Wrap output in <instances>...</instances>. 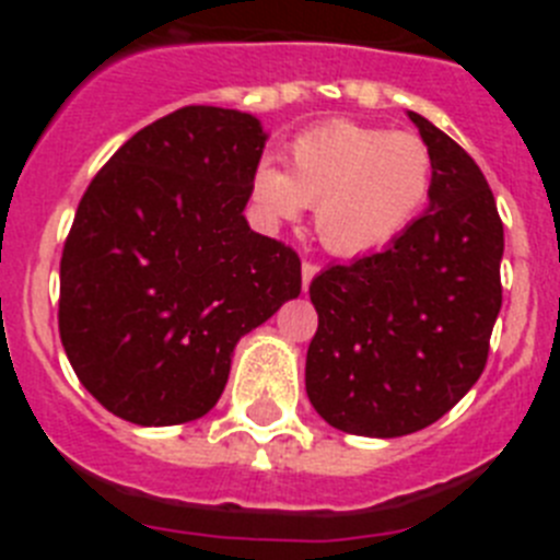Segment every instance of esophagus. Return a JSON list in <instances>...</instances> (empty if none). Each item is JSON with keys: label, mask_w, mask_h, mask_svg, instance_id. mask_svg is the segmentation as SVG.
<instances>
[{"label": "esophagus", "mask_w": 560, "mask_h": 560, "mask_svg": "<svg viewBox=\"0 0 560 560\" xmlns=\"http://www.w3.org/2000/svg\"><path fill=\"white\" fill-rule=\"evenodd\" d=\"M316 275H319V266L311 264V260H305V264H303V291H308L311 280H314Z\"/></svg>", "instance_id": "34e87169"}]
</instances>
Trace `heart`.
I'll use <instances>...</instances> for the list:
<instances>
[{"instance_id":"obj_1","label":"heart","mask_w":560,"mask_h":560,"mask_svg":"<svg viewBox=\"0 0 560 560\" xmlns=\"http://www.w3.org/2000/svg\"><path fill=\"white\" fill-rule=\"evenodd\" d=\"M289 173L257 162L252 205L269 226L316 207V235L345 257L387 249L418 221L434 185L432 151L420 137L334 120L291 142Z\"/></svg>"}]
</instances>
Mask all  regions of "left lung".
<instances>
[{"mask_svg":"<svg viewBox=\"0 0 560 560\" xmlns=\"http://www.w3.org/2000/svg\"><path fill=\"white\" fill-rule=\"evenodd\" d=\"M434 162L427 212L384 252L328 266L308 294L319 328L305 393L330 427L404 438L477 384L502 308L504 230L477 162L407 112Z\"/></svg>","mask_w":560,"mask_h":560,"instance_id":"left-lung-1","label":"left lung"}]
</instances>
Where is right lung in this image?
<instances>
[{
	"label": "right lung",
	"instance_id": "obj_1",
	"mask_svg": "<svg viewBox=\"0 0 560 560\" xmlns=\"http://www.w3.org/2000/svg\"><path fill=\"white\" fill-rule=\"evenodd\" d=\"M266 140L252 114L185 106L133 133L83 192L58 330L117 418L176 427L210 412L241 336L300 294V257L244 215Z\"/></svg>",
	"mask_w": 560,
	"mask_h": 560
}]
</instances>
